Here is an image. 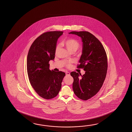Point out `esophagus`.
<instances>
[{
  "label": "esophagus",
  "instance_id": "obj_1",
  "mask_svg": "<svg viewBox=\"0 0 132 132\" xmlns=\"http://www.w3.org/2000/svg\"><path fill=\"white\" fill-rule=\"evenodd\" d=\"M65 74H66V76H70V73H69V72H67L65 73Z\"/></svg>",
  "mask_w": 132,
  "mask_h": 132
}]
</instances>
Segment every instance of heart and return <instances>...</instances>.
Masks as SVG:
<instances>
[{
	"label": "heart",
	"instance_id": "heart-1",
	"mask_svg": "<svg viewBox=\"0 0 132 132\" xmlns=\"http://www.w3.org/2000/svg\"><path fill=\"white\" fill-rule=\"evenodd\" d=\"M61 45L65 46V48H67L70 52H74L77 51L80 46V43L76 39H65L63 40ZM59 46H57L56 48L55 51L57 53L58 51H59ZM66 66L68 67H71V63L68 62L66 64Z\"/></svg>",
	"mask_w": 132,
	"mask_h": 132
}]
</instances>
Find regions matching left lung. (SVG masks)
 <instances>
[{
  "mask_svg": "<svg viewBox=\"0 0 132 132\" xmlns=\"http://www.w3.org/2000/svg\"><path fill=\"white\" fill-rule=\"evenodd\" d=\"M69 34L80 37L83 42L80 64L77 67L82 68L85 73L81 76L72 72L70 75L73 78L75 94L79 98L87 101L95 95L103 84L108 69L107 54L101 42L89 32L71 31Z\"/></svg>",
  "mask_w": 132,
  "mask_h": 132,
  "instance_id": "obj_1",
  "label": "left lung"
}]
</instances>
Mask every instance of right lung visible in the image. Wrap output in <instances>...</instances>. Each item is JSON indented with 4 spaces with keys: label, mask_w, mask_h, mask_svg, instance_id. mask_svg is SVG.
Segmentation results:
<instances>
[{
    "label": "right lung",
    "mask_w": 132,
    "mask_h": 132,
    "mask_svg": "<svg viewBox=\"0 0 132 132\" xmlns=\"http://www.w3.org/2000/svg\"><path fill=\"white\" fill-rule=\"evenodd\" d=\"M62 31L46 32L35 39L28 52L27 70L31 86L43 98L50 100L59 94L65 73L50 70L49 61L54 60L58 38Z\"/></svg>",
    "instance_id": "obj_1"
}]
</instances>
